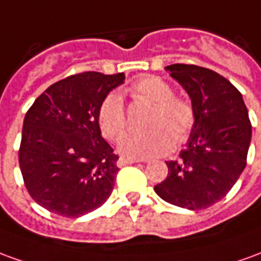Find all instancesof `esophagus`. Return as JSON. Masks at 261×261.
<instances>
[{
  "label": "esophagus",
  "instance_id": "obj_1",
  "mask_svg": "<svg viewBox=\"0 0 261 261\" xmlns=\"http://www.w3.org/2000/svg\"><path fill=\"white\" fill-rule=\"evenodd\" d=\"M140 162L138 160H130V158H120L117 161V165L121 168V167H125V165H131V164H137Z\"/></svg>",
  "mask_w": 261,
  "mask_h": 261
}]
</instances>
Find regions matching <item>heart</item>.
Wrapping results in <instances>:
<instances>
[{
  "label": "heart",
  "mask_w": 261,
  "mask_h": 261,
  "mask_svg": "<svg viewBox=\"0 0 261 261\" xmlns=\"http://www.w3.org/2000/svg\"><path fill=\"white\" fill-rule=\"evenodd\" d=\"M136 100L154 106L145 133H128L118 140V151L128 158H149L168 152L175 144L184 143L195 124L194 107L187 100L174 97V89L165 80L148 76L136 82L130 89ZM101 134L114 140L127 125L123 100L110 93L97 112Z\"/></svg>",
  "instance_id": "1"
}]
</instances>
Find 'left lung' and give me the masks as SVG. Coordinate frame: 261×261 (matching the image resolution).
I'll use <instances>...</instances> for the list:
<instances>
[{"label": "left lung", "mask_w": 261, "mask_h": 261, "mask_svg": "<svg viewBox=\"0 0 261 261\" xmlns=\"http://www.w3.org/2000/svg\"><path fill=\"white\" fill-rule=\"evenodd\" d=\"M191 97L195 124L156 195L189 211L206 209L225 198L246 167L251 124L243 97L219 73L195 65L165 67Z\"/></svg>", "instance_id": "1"}]
</instances>
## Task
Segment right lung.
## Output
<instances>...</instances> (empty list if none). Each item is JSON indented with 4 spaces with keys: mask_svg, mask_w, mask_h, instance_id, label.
<instances>
[{
    "mask_svg": "<svg viewBox=\"0 0 261 261\" xmlns=\"http://www.w3.org/2000/svg\"><path fill=\"white\" fill-rule=\"evenodd\" d=\"M124 73L85 72L59 80L23 118L19 168L31 198L66 218L105 203L117 176L118 156L101 137L97 112L124 83Z\"/></svg>",
    "mask_w": 261,
    "mask_h": 261,
    "instance_id": "add662e5",
    "label": "right lung"
}]
</instances>
